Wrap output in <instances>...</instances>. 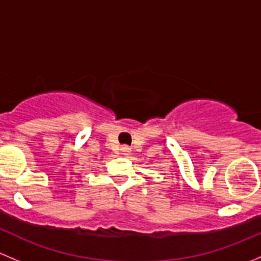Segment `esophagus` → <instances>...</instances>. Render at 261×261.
<instances>
[{
  "label": "esophagus",
  "mask_w": 261,
  "mask_h": 261,
  "mask_svg": "<svg viewBox=\"0 0 261 261\" xmlns=\"http://www.w3.org/2000/svg\"><path fill=\"white\" fill-rule=\"evenodd\" d=\"M120 150H122L123 154H128V153L130 152V148L128 146H123L122 148H120Z\"/></svg>",
  "instance_id": "1"
}]
</instances>
